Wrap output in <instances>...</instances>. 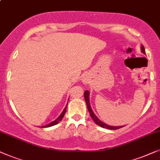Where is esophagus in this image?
<instances>
[{
    "label": "esophagus",
    "instance_id": "1",
    "mask_svg": "<svg viewBox=\"0 0 160 160\" xmlns=\"http://www.w3.org/2000/svg\"><path fill=\"white\" fill-rule=\"evenodd\" d=\"M82 82H83L84 83H86V82H87V80H86V78H83V79H82Z\"/></svg>",
    "mask_w": 160,
    "mask_h": 160
}]
</instances>
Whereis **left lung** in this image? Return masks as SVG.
<instances>
[{
    "label": "left lung",
    "mask_w": 160,
    "mask_h": 160,
    "mask_svg": "<svg viewBox=\"0 0 160 160\" xmlns=\"http://www.w3.org/2000/svg\"><path fill=\"white\" fill-rule=\"evenodd\" d=\"M141 51H142V53L146 54V52H145V48H144V47L142 46V45L141 46ZM84 96H85V99H86L87 108H88L89 113H90L91 118L93 119L94 122L97 123L98 126H99V127H103V128H105V129H118L121 128V127H123V126L122 127H111V126H109V125L105 124V123H103V122H102V121H100L99 119L97 117L95 116V114L93 113V112L92 111V110H91V106H90V102H89V92H88V91H85Z\"/></svg>",
    "instance_id": "8db88e82"
}]
</instances>
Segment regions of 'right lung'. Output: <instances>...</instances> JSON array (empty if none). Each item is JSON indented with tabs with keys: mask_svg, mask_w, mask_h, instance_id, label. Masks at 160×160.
<instances>
[{
	"mask_svg": "<svg viewBox=\"0 0 160 160\" xmlns=\"http://www.w3.org/2000/svg\"><path fill=\"white\" fill-rule=\"evenodd\" d=\"M67 105L65 107V108H64V110H63V112H62V113H61L60 116H59V117L58 118L56 119V120L55 121H52V122H51V123H49V124H48V125H46V126H43V127H52V126H54V125H55V124H57V123H59L60 122V121H61V119L63 118V117L64 116V114H65V112H66V111H67Z\"/></svg>",
	"mask_w": 160,
	"mask_h": 160,
	"instance_id": "1",
	"label": "right lung"
}]
</instances>
